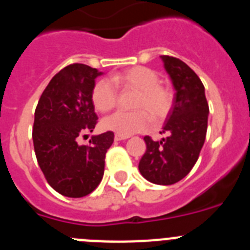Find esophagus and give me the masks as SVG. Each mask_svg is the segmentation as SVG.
Returning a JSON list of instances; mask_svg holds the SVG:
<instances>
[{"label": "esophagus", "instance_id": "34e87169", "mask_svg": "<svg viewBox=\"0 0 250 250\" xmlns=\"http://www.w3.org/2000/svg\"><path fill=\"white\" fill-rule=\"evenodd\" d=\"M125 139H127V136H124V135H119V134H115V140H116V141L125 140Z\"/></svg>", "mask_w": 250, "mask_h": 250}]
</instances>
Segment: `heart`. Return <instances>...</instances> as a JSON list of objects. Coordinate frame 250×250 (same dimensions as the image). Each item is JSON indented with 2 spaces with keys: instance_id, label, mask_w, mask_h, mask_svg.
I'll list each match as a JSON object with an SVG mask.
<instances>
[{
  "instance_id": "obj_1",
  "label": "heart",
  "mask_w": 250,
  "mask_h": 250,
  "mask_svg": "<svg viewBox=\"0 0 250 250\" xmlns=\"http://www.w3.org/2000/svg\"><path fill=\"white\" fill-rule=\"evenodd\" d=\"M110 81L121 91H136L131 105L135 110L118 111L107 116L103 121L104 129L119 135H131L144 131L150 120L154 124L164 121L173 109L174 91L169 86L159 83V75L152 68L132 66L112 74ZM111 83L99 80L92 87L91 101L98 111L107 112L118 105L119 94Z\"/></svg>"
}]
</instances>
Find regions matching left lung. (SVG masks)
<instances>
[{"label": "left lung", "instance_id": "obj_1", "mask_svg": "<svg viewBox=\"0 0 250 250\" xmlns=\"http://www.w3.org/2000/svg\"><path fill=\"white\" fill-rule=\"evenodd\" d=\"M161 59L175 87L174 105L161 131L167 138L160 141L144 138L146 151L139 170L150 183L171 185L190 173L199 158L207 136L209 105L202 80L187 63L167 55Z\"/></svg>", "mask_w": 250, "mask_h": 250}]
</instances>
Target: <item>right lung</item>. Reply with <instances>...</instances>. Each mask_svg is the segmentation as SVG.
Listing matches in <instances>:
<instances>
[{
    "mask_svg": "<svg viewBox=\"0 0 250 250\" xmlns=\"http://www.w3.org/2000/svg\"><path fill=\"white\" fill-rule=\"evenodd\" d=\"M99 75L83 63L66 66L51 79L35 110L37 163L48 184L68 198H83L98 188L106 151L114 143V132L106 131L92 136L87 145L77 144L98 124L91 90Z\"/></svg>",
    "mask_w": 250,
    "mask_h": 250,
    "instance_id": "obj_1",
    "label": "right lung"
}]
</instances>
